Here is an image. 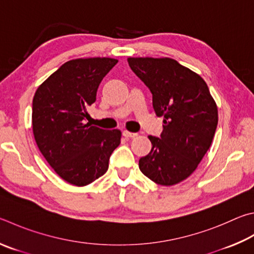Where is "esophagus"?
<instances>
[{
  "label": "esophagus",
  "instance_id": "esophagus-1",
  "mask_svg": "<svg viewBox=\"0 0 254 254\" xmlns=\"http://www.w3.org/2000/svg\"><path fill=\"white\" fill-rule=\"evenodd\" d=\"M123 136L127 137V139H128V137H135V136H137V133L128 132V131H123Z\"/></svg>",
  "mask_w": 254,
  "mask_h": 254
}]
</instances>
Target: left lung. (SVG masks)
<instances>
[{
	"mask_svg": "<svg viewBox=\"0 0 254 254\" xmlns=\"http://www.w3.org/2000/svg\"><path fill=\"white\" fill-rule=\"evenodd\" d=\"M128 65L152 93L160 137L150 135L152 150L139 161L141 172L161 186L187 179L203 159L218 127V108L206 83L172 59L128 58Z\"/></svg>",
	"mask_w": 254,
	"mask_h": 254,
	"instance_id": "obj_1",
	"label": "left lung"
}]
</instances>
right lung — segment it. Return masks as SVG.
<instances>
[{
	"label": "right lung",
	"mask_w": 254,
	"mask_h": 254,
	"mask_svg": "<svg viewBox=\"0 0 254 254\" xmlns=\"http://www.w3.org/2000/svg\"><path fill=\"white\" fill-rule=\"evenodd\" d=\"M117 63L110 58L72 60L34 94L32 127L36 144L54 171L73 186H86L102 177L121 142L119 130L85 122L101 81Z\"/></svg>",
	"instance_id": "1"
}]
</instances>
